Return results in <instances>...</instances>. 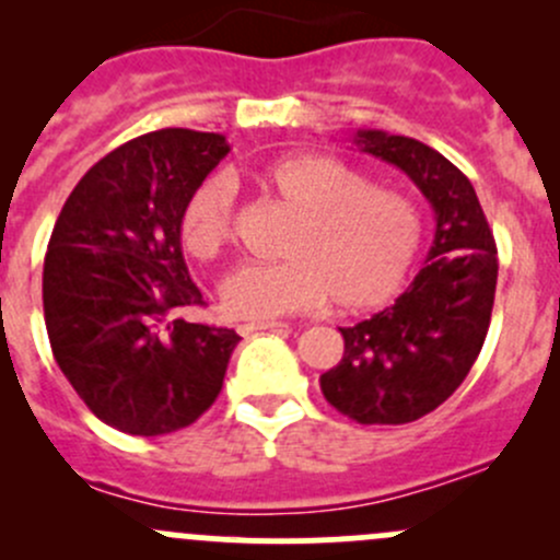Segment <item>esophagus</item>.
Returning <instances> with one entry per match:
<instances>
[{
    "mask_svg": "<svg viewBox=\"0 0 560 560\" xmlns=\"http://www.w3.org/2000/svg\"><path fill=\"white\" fill-rule=\"evenodd\" d=\"M276 327H287L284 322H276V319H259V322H244L238 325L241 336H248V332H257V330H276Z\"/></svg>",
    "mask_w": 560,
    "mask_h": 560,
    "instance_id": "34e87169",
    "label": "esophagus"
}]
</instances>
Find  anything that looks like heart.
Wrapping results in <instances>:
<instances>
[{
    "label": "heart",
    "mask_w": 560,
    "mask_h": 560,
    "mask_svg": "<svg viewBox=\"0 0 560 560\" xmlns=\"http://www.w3.org/2000/svg\"><path fill=\"white\" fill-rule=\"evenodd\" d=\"M265 178L298 213L284 262H246L222 284L233 316L270 319L319 308L332 298L343 312L385 303L409 273L422 244L420 208L404 191L330 154H292ZM235 238V191L228 175H208L180 213V241L213 259Z\"/></svg>",
    "instance_id": "heart-1"
}]
</instances>
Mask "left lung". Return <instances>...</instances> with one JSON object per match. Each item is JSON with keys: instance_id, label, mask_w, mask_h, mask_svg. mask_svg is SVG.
Segmentation results:
<instances>
[{"instance_id": "left-lung-1", "label": "left lung", "mask_w": 560, "mask_h": 560, "mask_svg": "<svg viewBox=\"0 0 560 560\" xmlns=\"http://www.w3.org/2000/svg\"><path fill=\"white\" fill-rule=\"evenodd\" d=\"M354 143L415 180L436 213V235L393 306L341 327L343 358L319 385L360 425H404L442 406L471 371L493 314L499 252L471 180L447 156L382 129H360Z\"/></svg>"}]
</instances>
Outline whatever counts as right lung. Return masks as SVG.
I'll use <instances>...</instances> for the list:
<instances>
[{"label":"right lung","instance_id":"add662e5","mask_svg":"<svg viewBox=\"0 0 560 560\" xmlns=\"http://www.w3.org/2000/svg\"><path fill=\"white\" fill-rule=\"evenodd\" d=\"M222 135L156 129L103 156L61 208L43 265L50 349L94 417L129 436L191 425L222 393L241 336L206 306L180 254V213L228 156Z\"/></svg>","mask_w":560,"mask_h":560}]
</instances>
